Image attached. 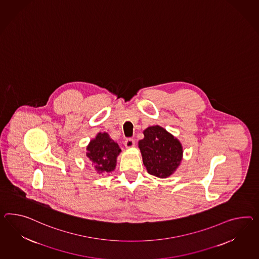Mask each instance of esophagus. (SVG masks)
<instances>
[{
  "label": "esophagus",
  "mask_w": 259,
  "mask_h": 259,
  "mask_svg": "<svg viewBox=\"0 0 259 259\" xmlns=\"http://www.w3.org/2000/svg\"><path fill=\"white\" fill-rule=\"evenodd\" d=\"M125 146L126 148H133L135 146V141L133 139H126L125 141Z\"/></svg>",
  "instance_id": "obj_1"
}]
</instances>
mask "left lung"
<instances>
[{
	"label": "left lung",
	"instance_id": "obj_1",
	"mask_svg": "<svg viewBox=\"0 0 259 259\" xmlns=\"http://www.w3.org/2000/svg\"><path fill=\"white\" fill-rule=\"evenodd\" d=\"M144 135L138 143L144 165L148 174L167 179L176 172L183 158L180 141L159 125L146 127Z\"/></svg>",
	"mask_w": 259,
	"mask_h": 259
}]
</instances>
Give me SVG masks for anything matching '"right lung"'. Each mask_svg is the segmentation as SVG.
Returning a JSON list of instances; mask_svg holds the SVG:
<instances>
[{
	"label": "right lung",
	"instance_id": "1",
	"mask_svg": "<svg viewBox=\"0 0 259 259\" xmlns=\"http://www.w3.org/2000/svg\"><path fill=\"white\" fill-rule=\"evenodd\" d=\"M87 157L99 174L113 172L121 153L118 144L107 133H99L87 147Z\"/></svg>",
	"mask_w": 259,
	"mask_h": 259
}]
</instances>
